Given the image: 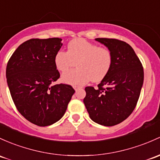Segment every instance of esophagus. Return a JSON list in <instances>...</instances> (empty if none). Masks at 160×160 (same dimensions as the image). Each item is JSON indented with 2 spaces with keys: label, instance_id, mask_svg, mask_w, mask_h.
Returning a JSON list of instances; mask_svg holds the SVG:
<instances>
[{
  "label": "esophagus",
  "instance_id": "34e87169",
  "mask_svg": "<svg viewBox=\"0 0 160 160\" xmlns=\"http://www.w3.org/2000/svg\"><path fill=\"white\" fill-rule=\"evenodd\" d=\"M73 88H74V90L77 91V90H79V89H81L82 87H80V86H73Z\"/></svg>",
  "mask_w": 160,
  "mask_h": 160
}]
</instances>
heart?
<instances>
[{
    "instance_id": "1",
    "label": "heart",
    "mask_w": 160,
    "mask_h": 160,
    "mask_svg": "<svg viewBox=\"0 0 160 160\" xmlns=\"http://www.w3.org/2000/svg\"><path fill=\"white\" fill-rule=\"evenodd\" d=\"M53 62L60 72L77 65V69L63 73L61 80L67 84L82 86L90 80L95 83L101 81L112 67V53L108 48L77 38L69 42L67 52L58 50Z\"/></svg>"
}]
</instances>
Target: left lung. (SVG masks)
I'll list each match as a JSON object with an SVG mask.
<instances>
[{
	"mask_svg": "<svg viewBox=\"0 0 160 160\" xmlns=\"http://www.w3.org/2000/svg\"><path fill=\"white\" fill-rule=\"evenodd\" d=\"M112 53V64L97 88L87 87L83 102L90 119L112 127L132 112L143 83V67L130 45L113 38H96Z\"/></svg>",
	"mask_w": 160,
	"mask_h": 160,
	"instance_id": "obj_1",
	"label": "left lung"
}]
</instances>
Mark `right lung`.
I'll list each match as a JSON object with an SVG mask.
<instances>
[{
    "label": "right lung",
    "mask_w": 160,
    "mask_h": 160,
    "mask_svg": "<svg viewBox=\"0 0 160 160\" xmlns=\"http://www.w3.org/2000/svg\"><path fill=\"white\" fill-rule=\"evenodd\" d=\"M61 40L58 38L27 40L7 64V82L17 110L39 127L60 120L75 93L70 85L53 84L60 78L53 59L61 48Z\"/></svg>",
    "instance_id": "1"
}]
</instances>
